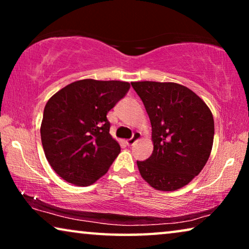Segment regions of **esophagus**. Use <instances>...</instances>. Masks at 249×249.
Instances as JSON below:
<instances>
[{
    "label": "esophagus",
    "instance_id": "obj_1",
    "mask_svg": "<svg viewBox=\"0 0 249 249\" xmlns=\"http://www.w3.org/2000/svg\"><path fill=\"white\" fill-rule=\"evenodd\" d=\"M142 138V134L141 132H138V131H136V132H134V135H132V137L130 138V139H128L127 142V145H129V146H131V145H134L136 142L137 141H139V139Z\"/></svg>",
    "mask_w": 249,
    "mask_h": 249
}]
</instances>
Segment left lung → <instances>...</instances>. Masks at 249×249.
I'll return each mask as SVG.
<instances>
[{"label":"left lung","instance_id":"1","mask_svg":"<svg viewBox=\"0 0 249 249\" xmlns=\"http://www.w3.org/2000/svg\"><path fill=\"white\" fill-rule=\"evenodd\" d=\"M152 124L153 153L137 161L142 178L162 192L192 181L205 166L214 138L212 112L192 89L177 83H131Z\"/></svg>","mask_w":249,"mask_h":249}]
</instances>
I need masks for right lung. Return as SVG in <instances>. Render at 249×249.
Listing matches in <instances>:
<instances>
[{"label": "right lung", "instance_id": "1", "mask_svg": "<svg viewBox=\"0 0 249 249\" xmlns=\"http://www.w3.org/2000/svg\"><path fill=\"white\" fill-rule=\"evenodd\" d=\"M129 88L127 81L83 79L47 101L40 124L44 153L67 182L86 187L108 171L121 148L107 114Z\"/></svg>", "mask_w": 249, "mask_h": 249}]
</instances>
